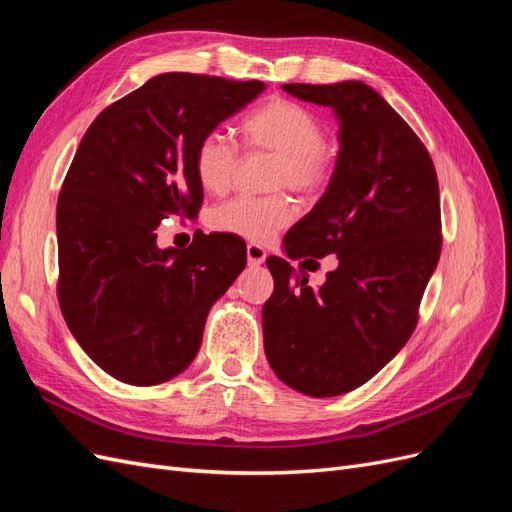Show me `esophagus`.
<instances>
[{"label":"esophagus","mask_w":512,"mask_h":512,"mask_svg":"<svg viewBox=\"0 0 512 512\" xmlns=\"http://www.w3.org/2000/svg\"><path fill=\"white\" fill-rule=\"evenodd\" d=\"M267 258V250L258 243H247V262H250V267H260L262 262Z\"/></svg>","instance_id":"esophagus-1"}]
</instances>
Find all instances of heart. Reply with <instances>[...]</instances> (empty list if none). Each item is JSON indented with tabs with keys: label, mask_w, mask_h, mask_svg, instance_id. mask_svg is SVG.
<instances>
[{
	"label": "heart",
	"mask_w": 512,
	"mask_h": 512,
	"mask_svg": "<svg viewBox=\"0 0 512 512\" xmlns=\"http://www.w3.org/2000/svg\"><path fill=\"white\" fill-rule=\"evenodd\" d=\"M245 147L275 153L273 188L312 194L327 185L333 156L324 145V126L307 106L286 98H271L239 121ZM237 149L220 132H209L194 149V173L200 188L224 194L237 170ZM294 205L286 194L232 198L211 215V226L245 241L265 243L290 224Z\"/></svg>",
	"instance_id": "1"
}]
</instances>
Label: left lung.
Wrapping results in <instances>:
<instances>
[{
    "instance_id": "left-lung-1",
    "label": "left lung",
    "mask_w": 512,
    "mask_h": 512,
    "mask_svg": "<svg viewBox=\"0 0 512 512\" xmlns=\"http://www.w3.org/2000/svg\"><path fill=\"white\" fill-rule=\"evenodd\" d=\"M282 89L331 106L339 121L329 188L284 237L290 260L335 254L337 269L314 290L288 260L267 258L275 288L262 307L265 352L290 389L335 397L374 378L416 327L442 250L438 177L421 138L369 85Z\"/></svg>"
}]
</instances>
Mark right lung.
<instances>
[{"label": "right lung", "mask_w": 512, "mask_h": 512, "mask_svg": "<svg viewBox=\"0 0 512 512\" xmlns=\"http://www.w3.org/2000/svg\"><path fill=\"white\" fill-rule=\"evenodd\" d=\"M262 91L260 81L158 74L106 106L76 149L57 200V297L76 342L113 378L179 376L211 305L245 269L235 235L200 232L185 250H162L156 228L196 218L198 141Z\"/></svg>", "instance_id": "obj_1"}]
</instances>
